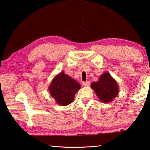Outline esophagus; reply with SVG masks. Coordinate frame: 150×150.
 <instances>
[{
    "instance_id": "obj_1",
    "label": "esophagus",
    "mask_w": 150,
    "mask_h": 150,
    "mask_svg": "<svg viewBox=\"0 0 150 150\" xmlns=\"http://www.w3.org/2000/svg\"><path fill=\"white\" fill-rule=\"evenodd\" d=\"M82 84H83V86H89V84H90V82H89V81L83 82H82Z\"/></svg>"
}]
</instances>
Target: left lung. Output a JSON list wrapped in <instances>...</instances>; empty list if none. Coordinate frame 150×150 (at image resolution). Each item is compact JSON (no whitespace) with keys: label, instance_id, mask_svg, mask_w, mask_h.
<instances>
[{"label":"left lung","instance_id":"obj_1","mask_svg":"<svg viewBox=\"0 0 150 150\" xmlns=\"http://www.w3.org/2000/svg\"><path fill=\"white\" fill-rule=\"evenodd\" d=\"M91 87L103 103L112 102L119 93L116 81L108 72L103 73L97 82H92Z\"/></svg>","mask_w":150,"mask_h":150}]
</instances>
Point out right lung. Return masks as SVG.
<instances>
[{"instance_id": "right-lung-1", "label": "right lung", "mask_w": 150, "mask_h": 150, "mask_svg": "<svg viewBox=\"0 0 150 150\" xmlns=\"http://www.w3.org/2000/svg\"><path fill=\"white\" fill-rule=\"evenodd\" d=\"M81 88L75 79L62 71L52 79L48 90L57 104L67 106L73 102L75 93Z\"/></svg>"}]
</instances>
